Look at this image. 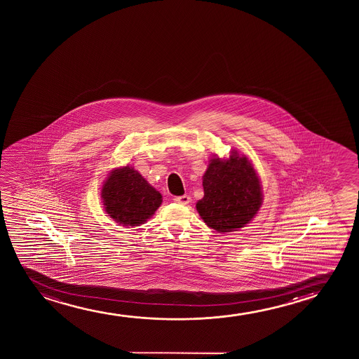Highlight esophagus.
<instances>
[{"mask_svg": "<svg viewBox=\"0 0 359 359\" xmlns=\"http://www.w3.org/2000/svg\"><path fill=\"white\" fill-rule=\"evenodd\" d=\"M190 200L191 198H190L189 195H182V196H177L174 198V201L177 202V203H180V205H187Z\"/></svg>", "mask_w": 359, "mask_h": 359, "instance_id": "esophagus-1", "label": "esophagus"}]
</instances>
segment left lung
<instances>
[{"mask_svg":"<svg viewBox=\"0 0 359 359\" xmlns=\"http://www.w3.org/2000/svg\"><path fill=\"white\" fill-rule=\"evenodd\" d=\"M205 195L196 210L207 226L228 233L241 229L262 205L259 175L249 158L233 149L226 159L213 156L202 177Z\"/></svg>","mask_w":359,"mask_h":359,"instance_id":"left-lung-1","label":"left lung"}]
</instances>
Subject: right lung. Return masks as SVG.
I'll return each instance as SVG.
<instances>
[{"mask_svg": "<svg viewBox=\"0 0 359 359\" xmlns=\"http://www.w3.org/2000/svg\"><path fill=\"white\" fill-rule=\"evenodd\" d=\"M104 210L126 226H141L162 205V195L133 167L116 168L102 187Z\"/></svg>", "mask_w": 359, "mask_h": 359, "instance_id": "right-lung-1", "label": "right lung"}]
</instances>
